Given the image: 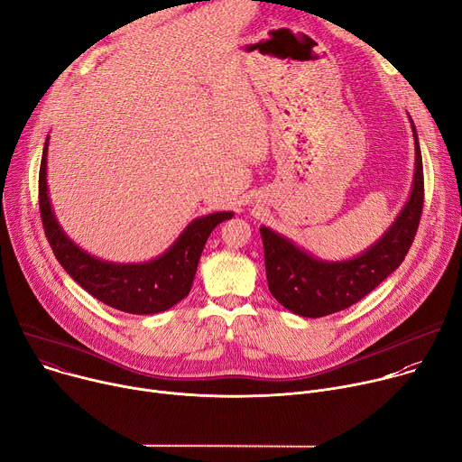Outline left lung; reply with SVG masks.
I'll return each mask as SVG.
<instances>
[{
  "mask_svg": "<svg viewBox=\"0 0 462 462\" xmlns=\"http://www.w3.org/2000/svg\"><path fill=\"white\" fill-rule=\"evenodd\" d=\"M409 121L414 138V175L409 199L393 225L361 254L339 262L320 260L273 228L260 226L269 291L285 310L306 319L343 311L365 299L403 262L424 204L422 152L411 116Z\"/></svg>",
  "mask_w": 462,
  "mask_h": 462,
  "instance_id": "left-lung-1",
  "label": "left lung"
}]
</instances>
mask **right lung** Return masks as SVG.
I'll return each mask as SVG.
<instances>
[{
    "mask_svg": "<svg viewBox=\"0 0 462 462\" xmlns=\"http://www.w3.org/2000/svg\"><path fill=\"white\" fill-rule=\"evenodd\" d=\"M48 145L42 152L38 199L48 241L64 271L103 304L133 315H154L179 304L191 289L202 248L212 230L234 217L214 212L193 219L163 254L140 263H116L92 256L62 230L48 189Z\"/></svg>",
    "mask_w": 462,
    "mask_h": 462,
    "instance_id": "1",
    "label": "right lung"
}]
</instances>
